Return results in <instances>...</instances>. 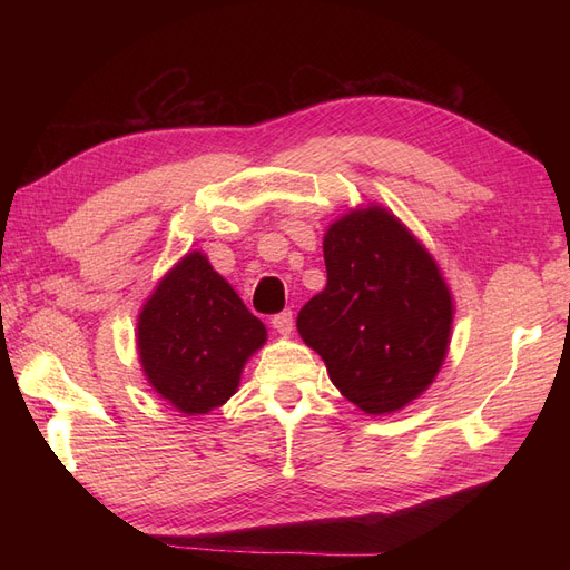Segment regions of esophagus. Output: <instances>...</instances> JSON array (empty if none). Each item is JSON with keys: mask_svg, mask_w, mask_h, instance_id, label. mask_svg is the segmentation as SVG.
<instances>
[{"mask_svg": "<svg viewBox=\"0 0 570 570\" xmlns=\"http://www.w3.org/2000/svg\"><path fill=\"white\" fill-rule=\"evenodd\" d=\"M271 325H273V331L281 333L283 337L292 335V327H295V321H292V312H283L278 316H273Z\"/></svg>", "mask_w": 570, "mask_h": 570, "instance_id": "obj_1", "label": "esophagus"}]
</instances>
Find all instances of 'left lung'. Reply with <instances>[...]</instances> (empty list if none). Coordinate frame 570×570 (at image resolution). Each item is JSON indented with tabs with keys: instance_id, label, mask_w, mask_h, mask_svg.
I'll use <instances>...</instances> for the list:
<instances>
[{
	"instance_id": "1",
	"label": "left lung",
	"mask_w": 570,
	"mask_h": 570,
	"mask_svg": "<svg viewBox=\"0 0 570 570\" xmlns=\"http://www.w3.org/2000/svg\"><path fill=\"white\" fill-rule=\"evenodd\" d=\"M323 258L327 283L302 306V340L356 409H404L433 385L450 352L454 297L435 256L371 202L327 226Z\"/></svg>"
}]
</instances>
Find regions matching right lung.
Returning a JSON list of instances; mask_svg holds the SVG:
<instances>
[{
    "label": "right lung",
    "instance_id": "1",
    "mask_svg": "<svg viewBox=\"0 0 570 570\" xmlns=\"http://www.w3.org/2000/svg\"><path fill=\"white\" fill-rule=\"evenodd\" d=\"M137 356L151 390L185 416H202L237 392L266 325L202 252L170 268L137 316Z\"/></svg>",
    "mask_w": 570,
    "mask_h": 570
}]
</instances>
